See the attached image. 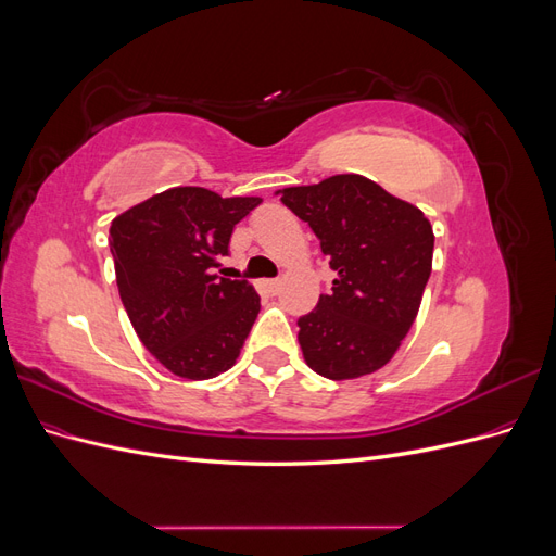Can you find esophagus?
<instances>
[{"label": "esophagus", "instance_id": "esophagus-1", "mask_svg": "<svg viewBox=\"0 0 556 556\" xmlns=\"http://www.w3.org/2000/svg\"><path fill=\"white\" fill-rule=\"evenodd\" d=\"M278 290H280V280H264L266 294H278Z\"/></svg>", "mask_w": 556, "mask_h": 556}]
</instances>
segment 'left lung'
Masks as SVG:
<instances>
[{
	"instance_id": "8db88e82",
	"label": "left lung",
	"mask_w": 556,
	"mask_h": 556,
	"mask_svg": "<svg viewBox=\"0 0 556 556\" xmlns=\"http://www.w3.org/2000/svg\"><path fill=\"white\" fill-rule=\"evenodd\" d=\"M336 271L331 294L299 317L306 364L329 380L378 371L410 331L433 260L427 215L359 174L282 188Z\"/></svg>"
}]
</instances>
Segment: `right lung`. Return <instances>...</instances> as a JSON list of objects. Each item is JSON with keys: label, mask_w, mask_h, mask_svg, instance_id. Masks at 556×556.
<instances>
[{"label": "right lung", "mask_w": 556, "mask_h": 556, "mask_svg": "<svg viewBox=\"0 0 556 556\" xmlns=\"http://www.w3.org/2000/svg\"><path fill=\"white\" fill-rule=\"evenodd\" d=\"M260 204V197L172 188L113 217L109 245L129 323L178 378H215L241 355L260 296L213 268L227 255L233 225Z\"/></svg>", "instance_id": "1"}]
</instances>
